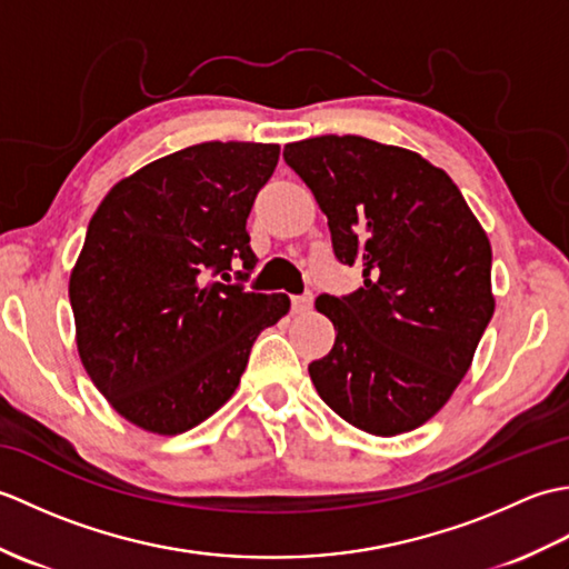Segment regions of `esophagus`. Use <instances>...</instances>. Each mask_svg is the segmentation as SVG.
I'll return each instance as SVG.
<instances>
[{
  "label": "esophagus",
  "mask_w": 569,
  "mask_h": 569,
  "mask_svg": "<svg viewBox=\"0 0 569 569\" xmlns=\"http://www.w3.org/2000/svg\"><path fill=\"white\" fill-rule=\"evenodd\" d=\"M310 308H312V293L293 296V310H296V312H308Z\"/></svg>",
  "instance_id": "34e87169"
}]
</instances>
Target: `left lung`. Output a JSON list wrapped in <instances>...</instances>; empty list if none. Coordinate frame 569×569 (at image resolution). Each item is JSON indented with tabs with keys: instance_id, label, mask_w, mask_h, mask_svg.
<instances>
[{
	"instance_id": "8db88e82",
	"label": "left lung",
	"mask_w": 569,
	"mask_h": 569,
	"mask_svg": "<svg viewBox=\"0 0 569 569\" xmlns=\"http://www.w3.org/2000/svg\"><path fill=\"white\" fill-rule=\"evenodd\" d=\"M283 159L328 214L335 257L365 269L352 296L316 300L337 337L310 379L359 430H416L450 401L493 316L489 237L416 151L328 134L288 143Z\"/></svg>"
}]
</instances>
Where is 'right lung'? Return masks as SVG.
Here are the masks:
<instances>
[{
    "mask_svg": "<svg viewBox=\"0 0 569 569\" xmlns=\"http://www.w3.org/2000/svg\"><path fill=\"white\" fill-rule=\"evenodd\" d=\"M281 147L204 141L119 180L92 214L70 273L84 371L119 416L156 435L208 420L237 391L286 293L229 283L257 266L247 217ZM217 274L228 281L222 284Z\"/></svg>",
    "mask_w": 569,
    "mask_h": 569,
    "instance_id": "add662e5",
    "label": "right lung"
}]
</instances>
